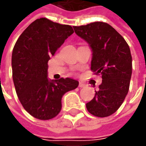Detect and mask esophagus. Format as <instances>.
<instances>
[{
    "mask_svg": "<svg viewBox=\"0 0 146 146\" xmlns=\"http://www.w3.org/2000/svg\"><path fill=\"white\" fill-rule=\"evenodd\" d=\"M85 86H86V85H85L83 82H81V81L79 82V87H80V88H83V87H85Z\"/></svg>",
    "mask_w": 146,
    "mask_h": 146,
    "instance_id": "esophagus-1",
    "label": "esophagus"
}]
</instances>
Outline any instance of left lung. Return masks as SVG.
I'll use <instances>...</instances> for the list:
<instances>
[{
    "label": "left lung",
    "instance_id": "obj_1",
    "mask_svg": "<svg viewBox=\"0 0 146 146\" xmlns=\"http://www.w3.org/2000/svg\"><path fill=\"white\" fill-rule=\"evenodd\" d=\"M76 34L92 48L91 70L101 75L102 83L87 110L98 117H109L118 110L129 89L132 56L125 40L109 24L97 21L73 26Z\"/></svg>",
    "mask_w": 146,
    "mask_h": 146
}]
</instances>
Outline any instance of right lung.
Masks as SVG:
<instances>
[{
	"label": "right lung",
	"instance_id": "obj_1",
	"mask_svg": "<svg viewBox=\"0 0 146 146\" xmlns=\"http://www.w3.org/2000/svg\"><path fill=\"white\" fill-rule=\"evenodd\" d=\"M69 25L36 19L21 34L12 54L13 80L24 109L35 118L49 120L61 110L62 96L79 82L66 77L48 79V61L73 33Z\"/></svg>",
	"mask_w": 146,
	"mask_h": 146
}]
</instances>
